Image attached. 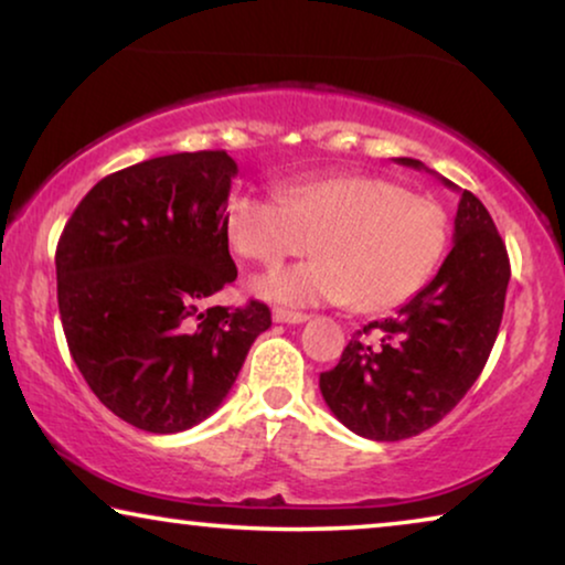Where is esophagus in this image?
<instances>
[{"label": "esophagus", "instance_id": "esophagus-1", "mask_svg": "<svg viewBox=\"0 0 565 565\" xmlns=\"http://www.w3.org/2000/svg\"><path fill=\"white\" fill-rule=\"evenodd\" d=\"M273 321H277V323H303V321H308V316L298 313V311H288V308H275Z\"/></svg>", "mask_w": 565, "mask_h": 565}]
</instances>
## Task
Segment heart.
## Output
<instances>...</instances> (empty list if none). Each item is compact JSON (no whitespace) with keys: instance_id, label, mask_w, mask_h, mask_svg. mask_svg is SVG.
<instances>
[{"instance_id":"b5f03b06","label":"heart","mask_w":565,"mask_h":565,"mask_svg":"<svg viewBox=\"0 0 565 565\" xmlns=\"http://www.w3.org/2000/svg\"><path fill=\"white\" fill-rule=\"evenodd\" d=\"M238 257L280 265L308 252L321 259L254 280L259 298L285 306L354 303L391 311L412 300L435 275L450 242L443 203L370 174L311 177L280 198L236 192L223 213Z\"/></svg>"}]
</instances>
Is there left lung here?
Masks as SVG:
<instances>
[{
    "label": "left lung",
    "instance_id": "left-lung-1",
    "mask_svg": "<svg viewBox=\"0 0 565 565\" xmlns=\"http://www.w3.org/2000/svg\"><path fill=\"white\" fill-rule=\"evenodd\" d=\"M396 161L427 169L419 159ZM507 285V246L481 200L460 190L452 249L439 273L393 319L362 327L337 367L321 373L331 414L375 443L435 427L481 375L499 334Z\"/></svg>",
    "mask_w": 565,
    "mask_h": 565
}]
</instances>
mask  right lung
<instances>
[{"label":"right lung","mask_w":565,"mask_h":565,"mask_svg":"<svg viewBox=\"0 0 565 565\" xmlns=\"http://www.w3.org/2000/svg\"><path fill=\"white\" fill-rule=\"evenodd\" d=\"M226 151L169 153L92 188L56 249L58 313L92 393L122 422L174 435L228 396L269 308L211 306L236 280Z\"/></svg>","instance_id":"right-lung-1"}]
</instances>
